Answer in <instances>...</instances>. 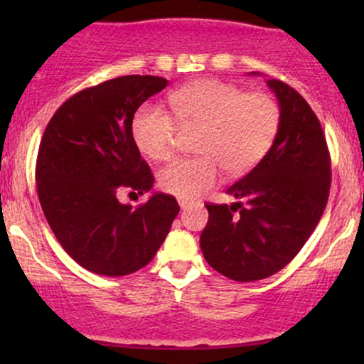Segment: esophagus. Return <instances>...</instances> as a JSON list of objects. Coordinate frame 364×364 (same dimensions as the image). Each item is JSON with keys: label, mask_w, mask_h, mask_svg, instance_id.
Returning a JSON list of instances; mask_svg holds the SVG:
<instances>
[{"label": "esophagus", "mask_w": 364, "mask_h": 364, "mask_svg": "<svg viewBox=\"0 0 364 364\" xmlns=\"http://www.w3.org/2000/svg\"><path fill=\"white\" fill-rule=\"evenodd\" d=\"M178 202H179V207H181V208H186L191 203L190 200H186V198H178Z\"/></svg>", "instance_id": "34e87169"}]
</instances>
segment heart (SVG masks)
<instances>
[{"mask_svg":"<svg viewBox=\"0 0 364 364\" xmlns=\"http://www.w3.org/2000/svg\"><path fill=\"white\" fill-rule=\"evenodd\" d=\"M174 115L156 104H144L133 116L132 133L141 154L166 161L176 147L181 128L196 129L195 150L159 173V186L179 198H195L220 179V171L241 176L253 169L272 147L281 107L272 95L246 92L232 83L198 80L169 95Z\"/></svg>","mask_w":364,"mask_h":364,"instance_id":"1","label":"heart"}]
</instances>
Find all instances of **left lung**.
<instances>
[{"instance_id": "obj_1", "label": "left lung", "mask_w": 364, "mask_h": 364, "mask_svg": "<svg viewBox=\"0 0 364 364\" xmlns=\"http://www.w3.org/2000/svg\"><path fill=\"white\" fill-rule=\"evenodd\" d=\"M281 127L272 147L225 193L240 202L207 203L200 248L212 269L237 282L267 279L284 269L315 231L330 191V154L316 114L277 78Z\"/></svg>"}]
</instances>
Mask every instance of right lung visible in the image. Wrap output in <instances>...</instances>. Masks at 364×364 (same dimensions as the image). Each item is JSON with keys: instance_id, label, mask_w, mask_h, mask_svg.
I'll list each match as a JSON object with an SVG mask.
<instances>
[{"instance_id": "right-lung-1", "label": "right lung", "mask_w": 364, "mask_h": 364, "mask_svg": "<svg viewBox=\"0 0 364 364\" xmlns=\"http://www.w3.org/2000/svg\"><path fill=\"white\" fill-rule=\"evenodd\" d=\"M166 85L154 75L106 80L63 102L44 129L36 164L41 207L63 250L94 274L119 277L147 265L179 212L166 193L136 208L118 200L121 191L144 195L154 185L132 123Z\"/></svg>"}]
</instances>
